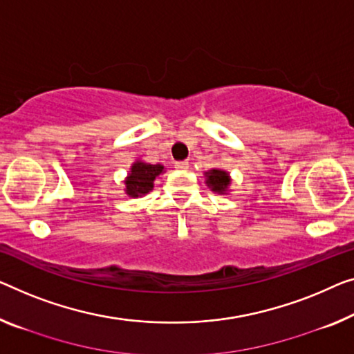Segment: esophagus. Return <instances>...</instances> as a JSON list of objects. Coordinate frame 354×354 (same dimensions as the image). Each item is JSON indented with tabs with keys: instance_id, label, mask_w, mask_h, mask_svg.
Masks as SVG:
<instances>
[{
	"instance_id": "obj_1",
	"label": "esophagus",
	"mask_w": 354,
	"mask_h": 354,
	"mask_svg": "<svg viewBox=\"0 0 354 354\" xmlns=\"http://www.w3.org/2000/svg\"><path fill=\"white\" fill-rule=\"evenodd\" d=\"M175 168H176V170H187V168H189V162H187V160L176 162V163H175Z\"/></svg>"
}]
</instances>
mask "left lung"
<instances>
[{
	"label": "left lung",
	"mask_w": 354,
	"mask_h": 354,
	"mask_svg": "<svg viewBox=\"0 0 354 354\" xmlns=\"http://www.w3.org/2000/svg\"><path fill=\"white\" fill-rule=\"evenodd\" d=\"M207 175V183L208 186L213 189L214 192H225V189L230 184V178L225 171L223 170H211L208 173H205Z\"/></svg>",
	"instance_id": "8db88e82"
}]
</instances>
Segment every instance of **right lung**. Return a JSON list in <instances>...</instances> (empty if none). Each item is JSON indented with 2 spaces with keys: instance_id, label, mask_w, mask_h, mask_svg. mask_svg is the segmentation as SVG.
<instances>
[{
  "instance_id": "1",
  "label": "right lung",
  "mask_w": 354,
  "mask_h": 354,
  "mask_svg": "<svg viewBox=\"0 0 354 354\" xmlns=\"http://www.w3.org/2000/svg\"><path fill=\"white\" fill-rule=\"evenodd\" d=\"M163 171V167L159 165H151V163L145 162H135L131 165V171L127 178L125 186L127 194L130 197H141V195L152 191L154 187V179Z\"/></svg>"
}]
</instances>
